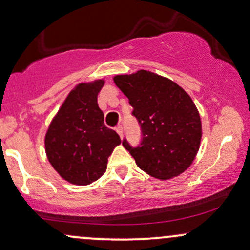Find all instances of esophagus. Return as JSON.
Listing matches in <instances>:
<instances>
[{"instance_id": "esophagus-1", "label": "esophagus", "mask_w": 250, "mask_h": 250, "mask_svg": "<svg viewBox=\"0 0 250 250\" xmlns=\"http://www.w3.org/2000/svg\"><path fill=\"white\" fill-rule=\"evenodd\" d=\"M115 130L117 131V134H119L120 136L122 137V134H123V128H122V125H117V127L115 128Z\"/></svg>"}]
</instances>
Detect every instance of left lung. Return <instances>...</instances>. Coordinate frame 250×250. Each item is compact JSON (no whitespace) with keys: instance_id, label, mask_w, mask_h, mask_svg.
Listing matches in <instances>:
<instances>
[{"instance_id":"obj_1","label":"left lung","mask_w":250,"mask_h":250,"mask_svg":"<svg viewBox=\"0 0 250 250\" xmlns=\"http://www.w3.org/2000/svg\"><path fill=\"white\" fill-rule=\"evenodd\" d=\"M115 84L128 97L141 130V141L122 145L143 171L161 180L187 169L200 148L202 129L190 96L170 80L147 70L117 75Z\"/></svg>"}]
</instances>
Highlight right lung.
<instances>
[{"mask_svg": "<svg viewBox=\"0 0 250 250\" xmlns=\"http://www.w3.org/2000/svg\"><path fill=\"white\" fill-rule=\"evenodd\" d=\"M104 81L81 83L65 99L45 134V153L64 180L89 185L104 174L109 155L121 143L104 125L97 94Z\"/></svg>", "mask_w": 250, "mask_h": 250, "instance_id": "1", "label": "right lung"}]
</instances>
